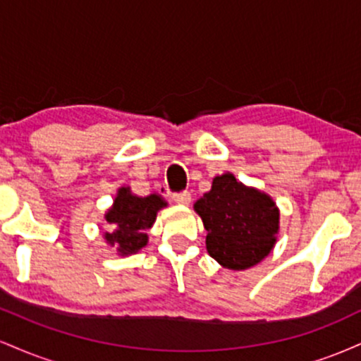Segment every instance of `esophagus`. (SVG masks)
<instances>
[{
    "label": "esophagus",
    "instance_id": "34e87169",
    "mask_svg": "<svg viewBox=\"0 0 361 361\" xmlns=\"http://www.w3.org/2000/svg\"><path fill=\"white\" fill-rule=\"evenodd\" d=\"M173 200H175L176 204H180V205H188L190 202H192V195H190V192L173 193Z\"/></svg>",
    "mask_w": 361,
    "mask_h": 361
}]
</instances>
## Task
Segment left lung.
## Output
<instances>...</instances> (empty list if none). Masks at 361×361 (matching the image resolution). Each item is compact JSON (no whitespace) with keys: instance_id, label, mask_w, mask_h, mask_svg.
Listing matches in <instances>:
<instances>
[{"instance_id":"1","label":"left lung","mask_w":361,"mask_h":361,"mask_svg":"<svg viewBox=\"0 0 361 361\" xmlns=\"http://www.w3.org/2000/svg\"><path fill=\"white\" fill-rule=\"evenodd\" d=\"M207 229V251L222 267L246 270L270 255L279 210L268 195L246 188L231 173L215 176L212 190L195 204Z\"/></svg>"}]
</instances>
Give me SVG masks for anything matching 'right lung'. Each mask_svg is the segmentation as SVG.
I'll list each match as a JSON object with an SVG mask.
<instances>
[{"label":"right lung","mask_w":361,"mask_h":361,"mask_svg":"<svg viewBox=\"0 0 361 361\" xmlns=\"http://www.w3.org/2000/svg\"><path fill=\"white\" fill-rule=\"evenodd\" d=\"M164 205L159 195L137 197L128 192V188H122L106 214V221L114 231L106 233L105 239L111 246H117L122 255L142 250L147 243L146 231L154 222L157 210Z\"/></svg>","instance_id":"1"}]
</instances>
